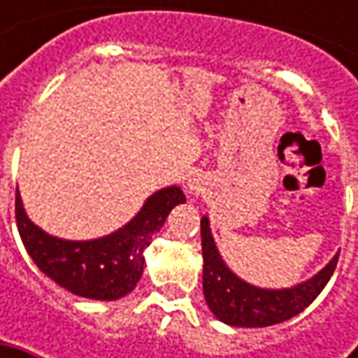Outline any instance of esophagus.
<instances>
[{"mask_svg":"<svg viewBox=\"0 0 358 358\" xmlns=\"http://www.w3.org/2000/svg\"><path fill=\"white\" fill-rule=\"evenodd\" d=\"M191 189H193V187H191Z\"/></svg>","mask_w":358,"mask_h":358,"instance_id":"obj_1","label":"esophagus"}]
</instances>
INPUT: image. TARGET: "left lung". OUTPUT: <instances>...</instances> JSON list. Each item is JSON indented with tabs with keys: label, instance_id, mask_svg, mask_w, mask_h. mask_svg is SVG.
Returning <instances> with one entry per match:
<instances>
[{
	"label": "left lung",
	"instance_id": "8db88e82",
	"mask_svg": "<svg viewBox=\"0 0 358 358\" xmlns=\"http://www.w3.org/2000/svg\"><path fill=\"white\" fill-rule=\"evenodd\" d=\"M201 247H203V295L223 323L233 327H271L289 321L305 310L319 296L324 285L333 277L338 255L313 279L293 289H257L235 277L215 247L207 217L201 219Z\"/></svg>",
	"mask_w": 358,
	"mask_h": 358
}]
</instances>
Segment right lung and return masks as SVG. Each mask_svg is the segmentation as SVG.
I'll list each match as a JSON object with an SVG mask.
<instances>
[{
  "label": "right lung",
  "instance_id": "add662e5",
  "mask_svg": "<svg viewBox=\"0 0 358 358\" xmlns=\"http://www.w3.org/2000/svg\"><path fill=\"white\" fill-rule=\"evenodd\" d=\"M179 203H185L183 191L167 187L151 195L125 227L103 239L63 241L35 227L15 191V223L25 251L49 279L73 295L115 301L135 289L143 275L145 247Z\"/></svg>",
  "mask_w": 358,
  "mask_h": 358
}]
</instances>
